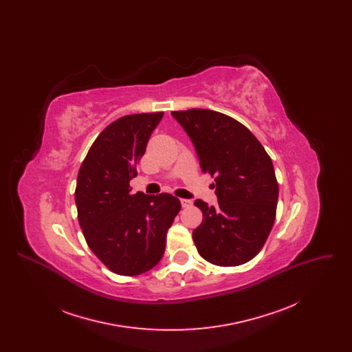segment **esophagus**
<instances>
[{
	"mask_svg": "<svg viewBox=\"0 0 352 352\" xmlns=\"http://www.w3.org/2000/svg\"><path fill=\"white\" fill-rule=\"evenodd\" d=\"M181 204H182V207H190L192 204V201L191 199H181Z\"/></svg>",
	"mask_w": 352,
	"mask_h": 352,
	"instance_id": "1",
	"label": "esophagus"
}]
</instances>
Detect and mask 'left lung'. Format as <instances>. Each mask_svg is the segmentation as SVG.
I'll list each match as a JSON object with an SVG mask.
<instances>
[{
    "mask_svg": "<svg viewBox=\"0 0 352 352\" xmlns=\"http://www.w3.org/2000/svg\"><path fill=\"white\" fill-rule=\"evenodd\" d=\"M190 137L203 173L215 175L218 206L197 199L203 212L192 239L203 258L219 267L252 260L276 219L278 184L272 160L243 124L210 109L171 112Z\"/></svg>",
    "mask_w": 352,
    "mask_h": 352,
    "instance_id": "8db88e82",
    "label": "left lung"
}]
</instances>
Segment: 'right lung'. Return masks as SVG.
<instances>
[{
    "mask_svg": "<svg viewBox=\"0 0 352 352\" xmlns=\"http://www.w3.org/2000/svg\"><path fill=\"white\" fill-rule=\"evenodd\" d=\"M162 112L124 116L109 124L87 153L78 174L75 203L85 241L104 265L137 276L164 256L166 234L181 210L168 192L131 194V179Z\"/></svg>",
    "mask_w": 352,
    "mask_h": 352,
    "instance_id": "obj_1",
    "label": "right lung"
}]
</instances>
